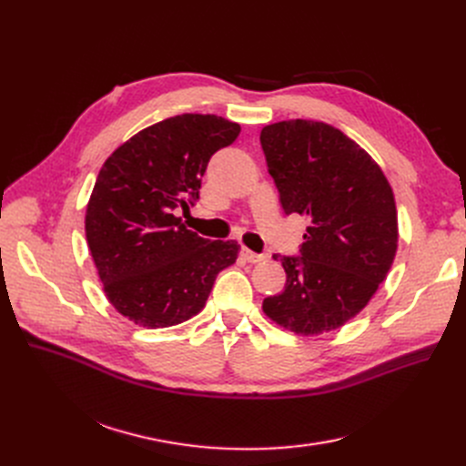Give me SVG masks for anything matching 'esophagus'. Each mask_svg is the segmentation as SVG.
Here are the masks:
<instances>
[{"label": "esophagus", "mask_w": 466, "mask_h": 466, "mask_svg": "<svg viewBox=\"0 0 466 466\" xmlns=\"http://www.w3.org/2000/svg\"><path fill=\"white\" fill-rule=\"evenodd\" d=\"M242 256H245V258H247V259H248L250 263H258V261H261V259L265 258L263 254L252 252V250H250V248H247V247H245V248H242Z\"/></svg>", "instance_id": "1"}]
</instances>
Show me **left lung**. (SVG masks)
Returning a JSON list of instances; mask_svg holds the SVG:
<instances>
[{"label":"left lung","instance_id":"8db88e82","mask_svg":"<svg viewBox=\"0 0 466 466\" xmlns=\"http://www.w3.org/2000/svg\"><path fill=\"white\" fill-rule=\"evenodd\" d=\"M259 142L284 214L307 219L299 256H273L286 284L263 299V313L301 336L336 329L362 311L390 269L392 189L357 142L322 121L273 123Z\"/></svg>","mask_w":466,"mask_h":466}]
</instances>
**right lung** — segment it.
<instances>
[{"label": "right lung", "instance_id": "right-lung-1", "mask_svg": "<svg viewBox=\"0 0 466 466\" xmlns=\"http://www.w3.org/2000/svg\"><path fill=\"white\" fill-rule=\"evenodd\" d=\"M238 132L218 116H174L140 130L104 163L85 233L109 303L135 324L168 328L195 317L218 273L235 263V240L198 237L176 214L198 201L210 157Z\"/></svg>", "mask_w": 466, "mask_h": 466}]
</instances>
